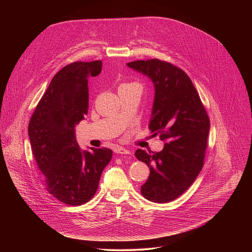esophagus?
<instances>
[{"mask_svg": "<svg viewBox=\"0 0 252 252\" xmlns=\"http://www.w3.org/2000/svg\"><path fill=\"white\" fill-rule=\"evenodd\" d=\"M115 152H116V154H120V155H130V154H131V153H130V151L126 150L125 148H122V147H118V148H116Z\"/></svg>", "mask_w": 252, "mask_h": 252, "instance_id": "1", "label": "esophagus"}]
</instances>
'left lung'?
<instances>
[{
    "label": "left lung",
    "mask_w": 252,
    "mask_h": 252,
    "mask_svg": "<svg viewBox=\"0 0 252 252\" xmlns=\"http://www.w3.org/2000/svg\"><path fill=\"white\" fill-rule=\"evenodd\" d=\"M126 65L154 84L150 129L164 142L158 153L135 152L136 158L151 170L140 191L153 202H168L194 183L203 166L209 119L191 80L183 69L157 59Z\"/></svg>",
    "instance_id": "8db88e82"
}]
</instances>
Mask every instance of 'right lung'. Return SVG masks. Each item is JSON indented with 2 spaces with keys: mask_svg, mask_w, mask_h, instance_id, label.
<instances>
[{
  "mask_svg": "<svg viewBox=\"0 0 252 252\" xmlns=\"http://www.w3.org/2000/svg\"><path fill=\"white\" fill-rule=\"evenodd\" d=\"M101 62H76L63 67L50 83L29 124L32 155L45 175L47 190L68 205L88 202L95 193L110 149L82 150L76 126L88 115L90 77L101 71Z\"/></svg>",
  "mask_w": 252,
  "mask_h": 252,
  "instance_id": "right-lung-1",
  "label": "right lung"
}]
</instances>
